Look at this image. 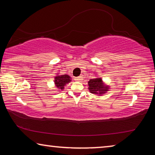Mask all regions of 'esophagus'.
I'll list each match as a JSON object with an SVG mask.
<instances>
[{"label": "esophagus", "mask_w": 155, "mask_h": 155, "mask_svg": "<svg viewBox=\"0 0 155 155\" xmlns=\"http://www.w3.org/2000/svg\"><path fill=\"white\" fill-rule=\"evenodd\" d=\"M76 81H80L81 80H83V77H78L75 78Z\"/></svg>", "instance_id": "34e87169"}]
</instances>
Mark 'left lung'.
Segmentation results:
<instances>
[{"mask_svg":"<svg viewBox=\"0 0 155 155\" xmlns=\"http://www.w3.org/2000/svg\"><path fill=\"white\" fill-rule=\"evenodd\" d=\"M89 90L92 94H103L108 91V86H105L101 78H96L90 79L88 82Z\"/></svg>","mask_w":155,"mask_h":155,"instance_id":"1","label":"left lung"}]
</instances>
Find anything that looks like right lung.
Returning <instances> with one entry per match:
<instances>
[{
  "mask_svg": "<svg viewBox=\"0 0 155 155\" xmlns=\"http://www.w3.org/2000/svg\"><path fill=\"white\" fill-rule=\"evenodd\" d=\"M70 81H71L70 76L67 74L57 75V77L54 78V83H55L56 87L60 90H63L65 84L70 83Z\"/></svg>",
  "mask_w": 155,
  "mask_h": 155,
  "instance_id": "obj_1",
  "label": "right lung"
}]
</instances>
